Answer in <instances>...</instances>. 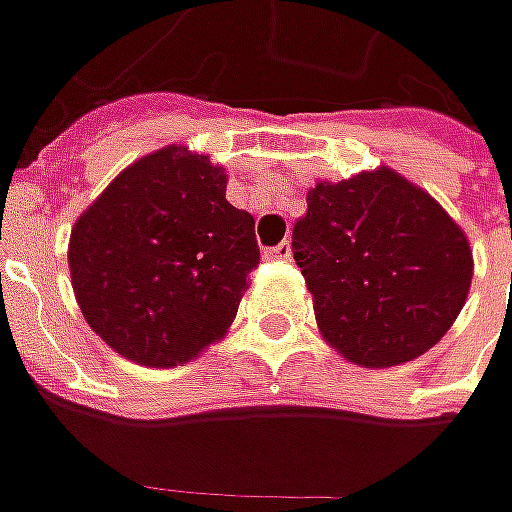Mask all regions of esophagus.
Instances as JSON below:
<instances>
[{"mask_svg":"<svg viewBox=\"0 0 512 512\" xmlns=\"http://www.w3.org/2000/svg\"><path fill=\"white\" fill-rule=\"evenodd\" d=\"M267 259H290V242H279L276 247H267Z\"/></svg>","mask_w":512,"mask_h":512,"instance_id":"1","label":"esophagus"}]
</instances>
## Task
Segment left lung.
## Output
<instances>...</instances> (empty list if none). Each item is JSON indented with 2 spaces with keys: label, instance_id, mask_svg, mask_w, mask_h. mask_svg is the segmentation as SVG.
Masks as SVG:
<instances>
[{
  "label": "left lung",
  "instance_id": "obj_1",
  "mask_svg": "<svg viewBox=\"0 0 512 512\" xmlns=\"http://www.w3.org/2000/svg\"><path fill=\"white\" fill-rule=\"evenodd\" d=\"M293 259L319 330L364 367H393L430 350L459 316L473 279L459 225L387 168L313 187L293 227Z\"/></svg>",
  "mask_w": 512,
  "mask_h": 512
}]
</instances>
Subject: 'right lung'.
<instances>
[{
  "instance_id": "right-lung-1",
  "label": "right lung",
  "mask_w": 512,
  "mask_h": 512,
  "mask_svg": "<svg viewBox=\"0 0 512 512\" xmlns=\"http://www.w3.org/2000/svg\"><path fill=\"white\" fill-rule=\"evenodd\" d=\"M207 156L162 148L119 173L70 233V279L93 333L150 367L222 339L259 267L256 222Z\"/></svg>"
}]
</instances>
